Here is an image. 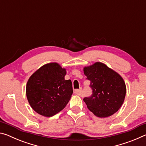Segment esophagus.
Segmentation results:
<instances>
[{"label":"esophagus","mask_w":146,"mask_h":146,"mask_svg":"<svg viewBox=\"0 0 146 146\" xmlns=\"http://www.w3.org/2000/svg\"><path fill=\"white\" fill-rule=\"evenodd\" d=\"M73 92L76 95H80V93L81 92V90H75L73 91Z\"/></svg>","instance_id":"esophagus-1"}]
</instances>
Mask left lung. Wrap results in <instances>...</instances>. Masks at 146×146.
<instances>
[{
    "label": "left lung",
    "mask_w": 146,
    "mask_h": 146,
    "mask_svg": "<svg viewBox=\"0 0 146 146\" xmlns=\"http://www.w3.org/2000/svg\"><path fill=\"white\" fill-rule=\"evenodd\" d=\"M90 80V97L84 98L90 111L98 117H110L119 110L124 100L126 88L120 75L106 64L96 62L84 68Z\"/></svg>",
    "instance_id": "obj_1"
}]
</instances>
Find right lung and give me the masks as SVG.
Instances as JSON below:
<instances>
[{
	"instance_id": "obj_1",
	"label": "right lung",
	"mask_w": 146,
	"mask_h": 146,
	"mask_svg": "<svg viewBox=\"0 0 146 146\" xmlns=\"http://www.w3.org/2000/svg\"><path fill=\"white\" fill-rule=\"evenodd\" d=\"M66 71L57 63L42 66L29 78L26 96L33 110L50 117L66 107L73 94L72 82L65 80Z\"/></svg>"
}]
</instances>
